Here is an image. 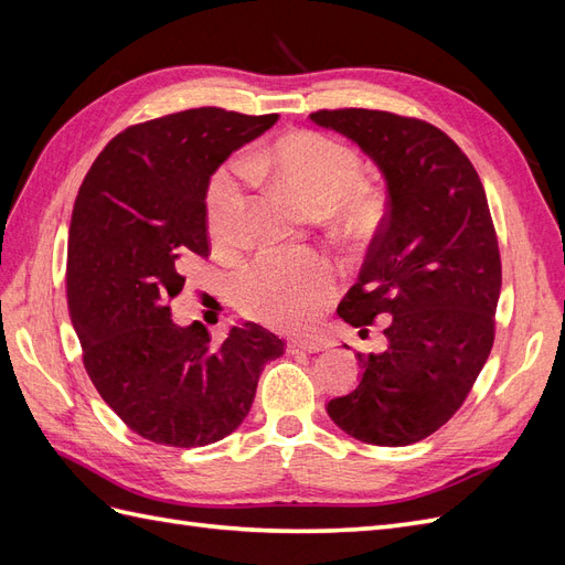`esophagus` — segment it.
<instances>
[{
	"mask_svg": "<svg viewBox=\"0 0 565 565\" xmlns=\"http://www.w3.org/2000/svg\"><path fill=\"white\" fill-rule=\"evenodd\" d=\"M322 349V344L318 339H289L287 341V351L289 353H299V351H303V353H316V351H320Z\"/></svg>",
	"mask_w": 565,
	"mask_h": 565,
	"instance_id": "esophagus-1",
	"label": "esophagus"
}]
</instances>
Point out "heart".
Returning a JSON list of instances; mask_svg holds the SVG:
<instances>
[{"mask_svg":"<svg viewBox=\"0 0 565 565\" xmlns=\"http://www.w3.org/2000/svg\"><path fill=\"white\" fill-rule=\"evenodd\" d=\"M363 156L351 143L322 131H292L247 160L218 167L207 185L204 210L212 241L235 247L243 241L254 174H270L287 191L330 212L351 231L372 228L384 214L382 188L363 181ZM337 273L316 254L266 252L237 278V303L245 316L285 332L311 328L334 295Z\"/></svg>","mask_w":565,"mask_h":565,"instance_id":"obj_1","label":"heart"}]
</instances>
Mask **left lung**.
I'll return each instance as SVG.
<instances>
[{
    "label": "left lung",
    "mask_w": 565,
    "mask_h": 565,
    "mask_svg": "<svg viewBox=\"0 0 565 565\" xmlns=\"http://www.w3.org/2000/svg\"><path fill=\"white\" fill-rule=\"evenodd\" d=\"M382 167L388 210L339 318L367 328L388 316L384 353H358L363 380L328 403L355 440L401 448L438 431L483 370L502 287L498 233L483 183L450 136L388 110H316Z\"/></svg>",
    "instance_id": "8db88e82"
}]
</instances>
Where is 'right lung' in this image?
I'll return each instance as SVG.
<instances>
[{"label":"right lung","instance_id":"add662e5","mask_svg":"<svg viewBox=\"0 0 565 565\" xmlns=\"http://www.w3.org/2000/svg\"><path fill=\"white\" fill-rule=\"evenodd\" d=\"M278 115L193 108L119 131L84 177L67 235L65 297L89 380L134 434L200 448L247 417L285 341L256 322L221 344L179 328L169 303L193 256H210L207 185Z\"/></svg>","mask_w":565,"mask_h":565}]
</instances>
